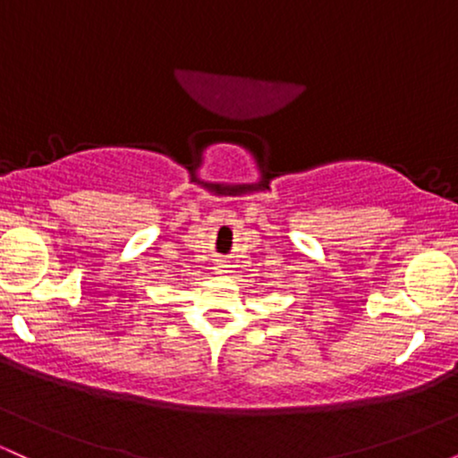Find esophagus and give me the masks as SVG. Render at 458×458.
Wrapping results in <instances>:
<instances>
[{
	"mask_svg": "<svg viewBox=\"0 0 458 458\" xmlns=\"http://www.w3.org/2000/svg\"><path fill=\"white\" fill-rule=\"evenodd\" d=\"M215 271H217V273H225V271H228V265H225L224 260H219L217 265H215Z\"/></svg>",
	"mask_w": 458,
	"mask_h": 458,
	"instance_id": "1",
	"label": "esophagus"
}]
</instances>
